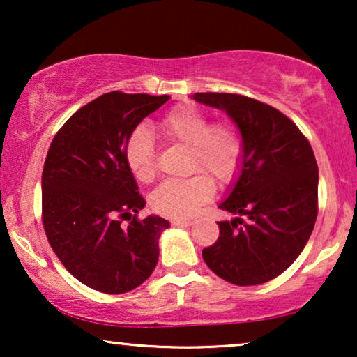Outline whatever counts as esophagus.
<instances>
[{"label": "esophagus", "instance_id": "obj_1", "mask_svg": "<svg viewBox=\"0 0 357 357\" xmlns=\"http://www.w3.org/2000/svg\"><path fill=\"white\" fill-rule=\"evenodd\" d=\"M170 224H172L174 227H188L192 226V221H190V219H172Z\"/></svg>", "mask_w": 357, "mask_h": 357}]
</instances>
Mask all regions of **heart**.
I'll return each mask as SVG.
<instances>
[{
    "label": "heart",
    "mask_w": 357,
    "mask_h": 357,
    "mask_svg": "<svg viewBox=\"0 0 357 357\" xmlns=\"http://www.w3.org/2000/svg\"><path fill=\"white\" fill-rule=\"evenodd\" d=\"M170 143L188 148V170L198 172L183 180H165L151 195V208L162 216L183 219L213 198L214 182L229 185L241 174L245 146L241 131L229 120H209L197 105H180L160 121ZM125 160L139 182H151L158 172L154 141L149 131L136 128L125 146Z\"/></svg>",
    "instance_id": "b5f03b06"
}]
</instances>
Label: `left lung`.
<instances>
[{
	"label": "left lung",
	"mask_w": 357,
	"mask_h": 357,
	"mask_svg": "<svg viewBox=\"0 0 357 357\" xmlns=\"http://www.w3.org/2000/svg\"><path fill=\"white\" fill-rule=\"evenodd\" d=\"M193 99L226 110L245 146L241 177L224 211L218 241L203 258L219 278L237 286L271 281L304 250L319 213V167L309 139L275 107L241 94L197 92Z\"/></svg>",
	"instance_id": "1"
}]
</instances>
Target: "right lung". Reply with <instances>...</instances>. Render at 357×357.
Here are the masks:
<instances>
[{
	"instance_id": "obj_1",
	"label": "right lung",
	"mask_w": 357,
	"mask_h": 357,
	"mask_svg": "<svg viewBox=\"0 0 357 357\" xmlns=\"http://www.w3.org/2000/svg\"><path fill=\"white\" fill-rule=\"evenodd\" d=\"M167 100L107 92L75 112L48 148L43 229L63 266L91 289L123 294L143 284L158 265L159 237L169 221L138 218L146 202L125 146L139 121Z\"/></svg>"
}]
</instances>
